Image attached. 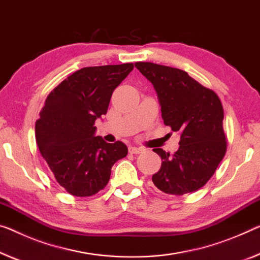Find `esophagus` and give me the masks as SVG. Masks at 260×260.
<instances>
[{
    "mask_svg": "<svg viewBox=\"0 0 260 260\" xmlns=\"http://www.w3.org/2000/svg\"><path fill=\"white\" fill-rule=\"evenodd\" d=\"M143 149L142 147H137V146H130L129 147V152L130 153H134V154H138V153H141V152H143Z\"/></svg>",
    "mask_w": 260,
    "mask_h": 260,
    "instance_id": "esophagus-1",
    "label": "esophagus"
}]
</instances>
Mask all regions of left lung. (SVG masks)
Listing matches in <instances>:
<instances>
[{
  "mask_svg": "<svg viewBox=\"0 0 260 260\" xmlns=\"http://www.w3.org/2000/svg\"><path fill=\"white\" fill-rule=\"evenodd\" d=\"M135 66L153 85L164 124L180 135V146L174 154L153 149L162 160L152 175L154 186L172 195L198 190L213 177L225 154L221 101L185 71L153 62Z\"/></svg>",
  "mask_w": 260,
  "mask_h": 260,
  "instance_id": "1",
  "label": "left lung"
}]
</instances>
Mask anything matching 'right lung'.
Listing matches in <instances>:
<instances>
[{"instance_id":"1","label":"right lung","mask_w":260,"mask_h":260,"mask_svg":"<svg viewBox=\"0 0 260 260\" xmlns=\"http://www.w3.org/2000/svg\"><path fill=\"white\" fill-rule=\"evenodd\" d=\"M134 63L85 67L51 91L36 122V142L55 180L70 194L90 197L105 188L111 167L127 154L124 143L95 136L111 94Z\"/></svg>"}]
</instances>
